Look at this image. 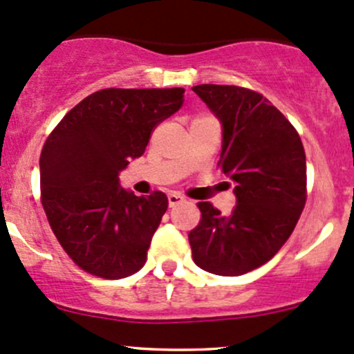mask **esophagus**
<instances>
[{
	"instance_id": "obj_1",
	"label": "esophagus",
	"mask_w": 354,
	"mask_h": 354,
	"mask_svg": "<svg viewBox=\"0 0 354 354\" xmlns=\"http://www.w3.org/2000/svg\"><path fill=\"white\" fill-rule=\"evenodd\" d=\"M183 202H185V196L178 195V193H169V195H167V203H169V207H176Z\"/></svg>"
}]
</instances>
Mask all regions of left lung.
Returning a JSON list of instances; mask_svg holds the SVG:
<instances>
[{"label": "left lung", "instance_id": "left-lung-1", "mask_svg": "<svg viewBox=\"0 0 354 354\" xmlns=\"http://www.w3.org/2000/svg\"><path fill=\"white\" fill-rule=\"evenodd\" d=\"M193 91L224 127L218 167L236 183L237 203L222 215L198 202L189 230L193 261L208 273L239 277L270 261L292 236L307 200V166L299 132L258 91L198 84Z\"/></svg>", "mask_w": 354, "mask_h": 354}]
</instances>
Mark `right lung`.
I'll return each instance as SVG.
<instances>
[{
  "label": "right lung",
  "instance_id": "right-lung-1",
  "mask_svg": "<svg viewBox=\"0 0 354 354\" xmlns=\"http://www.w3.org/2000/svg\"><path fill=\"white\" fill-rule=\"evenodd\" d=\"M183 88H106L64 115L40 154V202L59 244L83 271L106 280L137 273L167 196H136L118 173L146 151L152 130L178 111Z\"/></svg>",
  "mask_w": 354,
  "mask_h": 354
}]
</instances>
